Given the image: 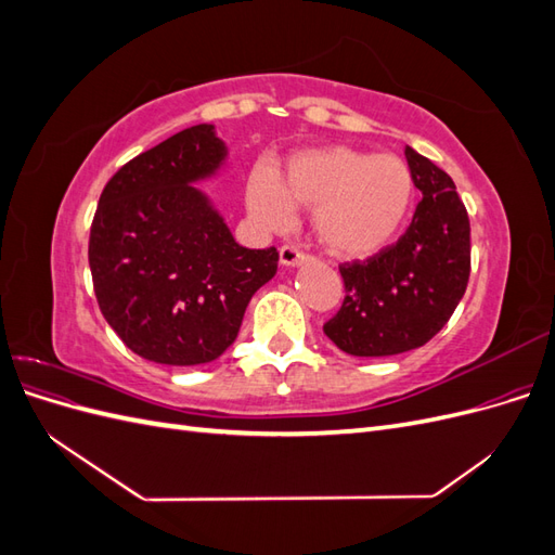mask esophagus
Listing matches in <instances>:
<instances>
[{
	"mask_svg": "<svg viewBox=\"0 0 555 555\" xmlns=\"http://www.w3.org/2000/svg\"><path fill=\"white\" fill-rule=\"evenodd\" d=\"M308 261V255L304 249H298L294 245H284L280 247V263L282 266H300Z\"/></svg>",
	"mask_w": 555,
	"mask_h": 555,
	"instance_id": "1",
	"label": "esophagus"
}]
</instances>
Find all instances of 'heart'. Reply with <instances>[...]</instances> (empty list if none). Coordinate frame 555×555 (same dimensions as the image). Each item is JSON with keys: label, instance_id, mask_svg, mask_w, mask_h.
<instances>
[{"label": "heart", "instance_id": "heart-1", "mask_svg": "<svg viewBox=\"0 0 555 555\" xmlns=\"http://www.w3.org/2000/svg\"><path fill=\"white\" fill-rule=\"evenodd\" d=\"M412 196L414 178L400 157L347 145L298 153L282 178L259 166L245 192L251 217L266 229L289 227L294 206L314 210V238L338 259L382 251L405 222Z\"/></svg>", "mask_w": 555, "mask_h": 555}]
</instances>
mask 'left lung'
Wrapping results in <instances>:
<instances>
[{"mask_svg": "<svg viewBox=\"0 0 555 555\" xmlns=\"http://www.w3.org/2000/svg\"><path fill=\"white\" fill-rule=\"evenodd\" d=\"M422 201L396 245L340 266L343 308L324 324L351 357H393L426 345L456 310L469 278V220L453 180L405 147Z\"/></svg>", "mask_w": 555, "mask_h": 555, "instance_id": "8db88e82", "label": "left lung"}]
</instances>
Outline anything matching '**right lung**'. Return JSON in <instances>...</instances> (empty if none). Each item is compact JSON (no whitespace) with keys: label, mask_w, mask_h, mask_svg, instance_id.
I'll return each instance as SVG.
<instances>
[{"label":"right lung","mask_w":555,"mask_h":555,"mask_svg":"<svg viewBox=\"0 0 555 555\" xmlns=\"http://www.w3.org/2000/svg\"><path fill=\"white\" fill-rule=\"evenodd\" d=\"M215 125L173 133L117 171L90 229V271L111 328L153 363H210L236 340L278 249L236 243L196 182L227 164Z\"/></svg>","instance_id":"obj_1"}]
</instances>
